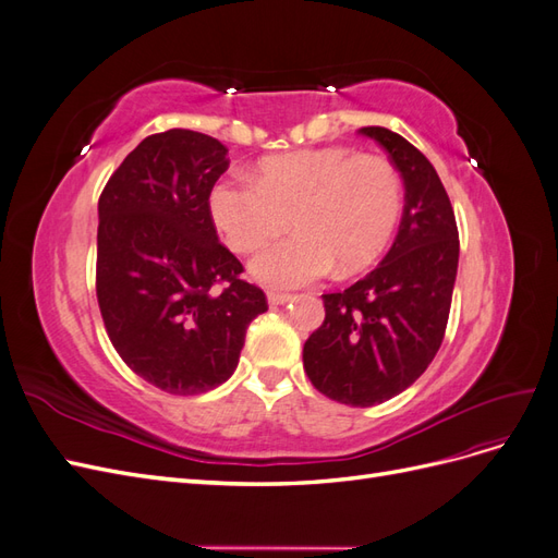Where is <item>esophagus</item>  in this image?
I'll use <instances>...</instances> for the list:
<instances>
[{
    "instance_id": "obj_1",
    "label": "esophagus",
    "mask_w": 558,
    "mask_h": 558,
    "mask_svg": "<svg viewBox=\"0 0 558 558\" xmlns=\"http://www.w3.org/2000/svg\"><path fill=\"white\" fill-rule=\"evenodd\" d=\"M293 300V295H289V293H267V302L269 305H286V302H291Z\"/></svg>"
}]
</instances>
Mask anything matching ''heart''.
Returning a JSON list of instances; mask_svg holds the SVG:
<instances>
[{
  "instance_id": "b5f03b06",
  "label": "heart",
  "mask_w": 558,
  "mask_h": 558,
  "mask_svg": "<svg viewBox=\"0 0 558 558\" xmlns=\"http://www.w3.org/2000/svg\"><path fill=\"white\" fill-rule=\"evenodd\" d=\"M209 211L232 251L251 253L286 226V240L251 260L267 289H298L373 265L402 214V179L375 154L347 146L300 148L260 160L256 179L226 177L211 185Z\"/></svg>"
}]
</instances>
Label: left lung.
<instances>
[{"mask_svg": "<svg viewBox=\"0 0 558 558\" xmlns=\"http://www.w3.org/2000/svg\"><path fill=\"white\" fill-rule=\"evenodd\" d=\"M396 165L404 207L384 260L342 293H326V318L302 349L316 391L373 408L412 386L435 359L459 269V228L435 167L400 134L361 128Z\"/></svg>", "mask_w": 558, "mask_h": 558, "instance_id": "1", "label": "left lung"}]
</instances>
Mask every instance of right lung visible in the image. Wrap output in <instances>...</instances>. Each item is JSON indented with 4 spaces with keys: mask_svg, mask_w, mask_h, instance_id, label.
Here are the masks:
<instances>
[{
    "mask_svg": "<svg viewBox=\"0 0 558 558\" xmlns=\"http://www.w3.org/2000/svg\"><path fill=\"white\" fill-rule=\"evenodd\" d=\"M226 156L209 134H150L99 195L97 302L107 335L134 375L172 396L228 381L248 324L267 312L209 211Z\"/></svg>",
    "mask_w": 558,
    "mask_h": 558,
    "instance_id": "add662e5",
    "label": "right lung"
}]
</instances>
